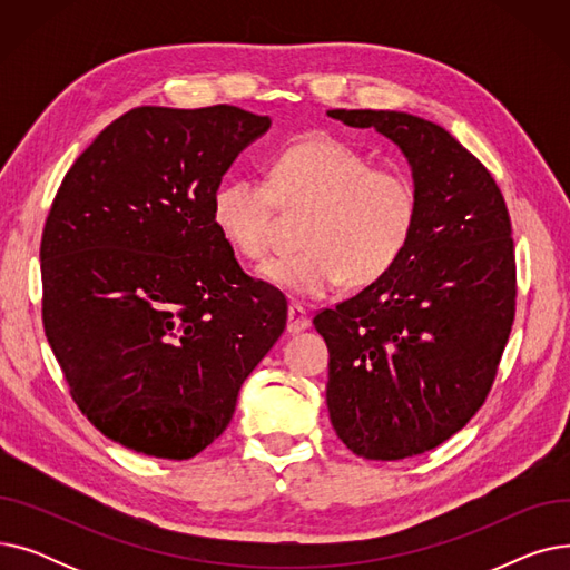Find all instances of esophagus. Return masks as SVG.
Returning <instances> with one entry per match:
<instances>
[{"instance_id":"34e87169","label":"esophagus","mask_w":570,"mask_h":570,"mask_svg":"<svg viewBox=\"0 0 570 570\" xmlns=\"http://www.w3.org/2000/svg\"><path fill=\"white\" fill-rule=\"evenodd\" d=\"M309 327V314L303 305L291 303L288 305V323H286V331L288 333H303Z\"/></svg>"}]
</instances>
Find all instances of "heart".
Wrapping results in <instances>:
<instances>
[{"label": "heart", "instance_id": "heart-1", "mask_svg": "<svg viewBox=\"0 0 570 570\" xmlns=\"http://www.w3.org/2000/svg\"><path fill=\"white\" fill-rule=\"evenodd\" d=\"M277 205L309 209L297 237L303 249L265 263L261 275L293 295L323 297L346 279L365 286L391 273L411 243L421 200L404 170L372 166L348 142L321 134L284 147L267 183H224L213 219L237 256L261 261Z\"/></svg>", "mask_w": 570, "mask_h": 570}]
</instances>
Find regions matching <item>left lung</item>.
Listing matches in <instances>:
<instances>
[{
	"label": "left lung",
	"instance_id": "8db88e82",
	"mask_svg": "<svg viewBox=\"0 0 570 570\" xmlns=\"http://www.w3.org/2000/svg\"><path fill=\"white\" fill-rule=\"evenodd\" d=\"M400 145L417 224L391 273L314 316L342 443L404 460L460 432L492 391L515 318L511 217L490 170L443 127L397 110H327Z\"/></svg>",
	"mask_w": 570,
	"mask_h": 570
}]
</instances>
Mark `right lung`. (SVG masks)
I'll return each instance as SVG.
<instances>
[{
	"mask_svg": "<svg viewBox=\"0 0 570 570\" xmlns=\"http://www.w3.org/2000/svg\"><path fill=\"white\" fill-rule=\"evenodd\" d=\"M267 115L140 106L59 185L41 237L43 327L82 415L136 453L189 460L230 423L239 385L286 327L213 198Z\"/></svg>",
	"mask_w": 570,
	"mask_h": 570,
	"instance_id": "obj_1",
	"label": "right lung"
}]
</instances>
